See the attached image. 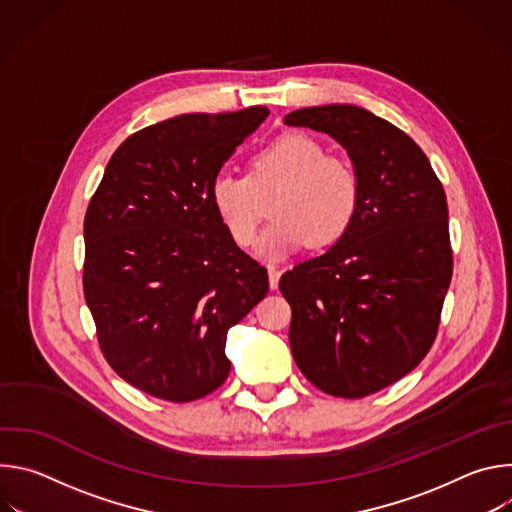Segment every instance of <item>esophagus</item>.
<instances>
[{"label": "esophagus", "instance_id": "esophagus-1", "mask_svg": "<svg viewBox=\"0 0 512 512\" xmlns=\"http://www.w3.org/2000/svg\"><path fill=\"white\" fill-rule=\"evenodd\" d=\"M267 273H269V287H271V289H277V285H279V277H281V271H279L277 267L269 265V267H267Z\"/></svg>", "mask_w": 512, "mask_h": 512}]
</instances>
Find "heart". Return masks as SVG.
Instances as JSON below:
<instances>
[{
    "mask_svg": "<svg viewBox=\"0 0 512 512\" xmlns=\"http://www.w3.org/2000/svg\"><path fill=\"white\" fill-rule=\"evenodd\" d=\"M283 184L263 231L257 253L281 259L308 241L324 247L338 241L354 223L362 184L356 168L334 156L302 131H287L255 152L251 174L218 172L210 182V204L239 247H249L259 231L263 208L259 192Z\"/></svg>",
    "mask_w": 512,
    "mask_h": 512,
    "instance_id": "obj_1",
    "label": "heart"
}]
</instances>
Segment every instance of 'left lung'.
<instances>
[{
  "instance_id": "obj_1",
  "label": "left lung",
  "mask_w": 512,
  "mask_h": 512,
  "mask_svg": "<svg viewBox=\"0 0 512 512\" xmlns=\"http://www.w3.org/2000/svg\"><path fill=\"white\" fill-rule=\"evenodd\" d=\"M283 123L338 141L362 184L352 227L281 275L291 354L320 391L367 397L411 373L433 344L452 279L446 192L419 145L367 109L304 107Z\"/></svg>"
}]
</instances>
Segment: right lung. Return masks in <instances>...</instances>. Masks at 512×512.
Returning a JSON list of instances; mask_svg holds the SVG:
<instances>
[{"label":"right lung","instance_id":"right-lung-1","mask_svg":"<svg viewBox=\"0 0 512 512\" xmlns=\"http://www.w3.org/2000/svg\"><path fill=\"white\" fill-rule=\"evenodd\" d=\"M269 115L186 113L129 135L85 216V300L113 371L188 403L231 371L227 332L269 289L210 204V182Z\"/></svg>","mask_w":512,"mask_h":512}]
</instances>
